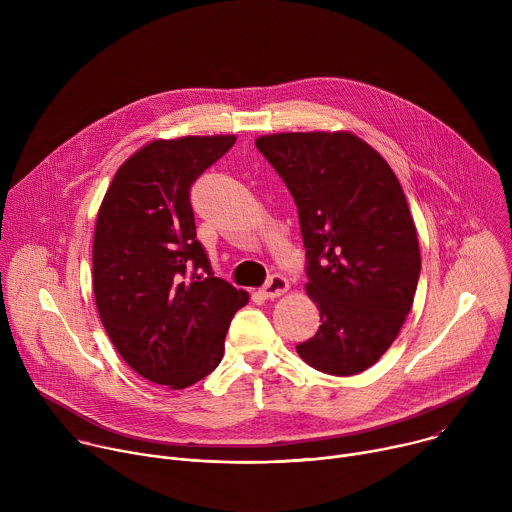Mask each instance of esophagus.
<instances>
[{
    "label": "esophagus",
    "mask_w": 512,
    "mask_h": 512,
    "mask_svg": "<svg viewBox=\"0 0 512 512\" xmlns=\"http://www.w3.org/2000/svg\"><path fill=\"white\" fill-rule=\"evenodd\" d=\"M287 289H289V281L283 275H271L267 279V283L261 287V296L267 300H273V298H279L281 294H285Z\"/></svg>",
    "instance_id": "esophagus-1"
}]
</instances>
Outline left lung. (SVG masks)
<instances>
[{
	"mask_svg": "<svg viewBox=\"0 0 512 512\" xmlns=\"http://www.w3.org/2000/svg\"><path fill=\"white\" fill-rule=\"evenodd\" d=\"M298 206L306 291L320 308L298 354L316 371H367L397 338L421 271L417 231L391 166L348 131L273 133L255 141Z\"/></svg>",
	"mask_w": 512,
	"mask_h": 512,
	"instance_id": "left-lung-1",
	"label": "left lung"
}]
</instances>
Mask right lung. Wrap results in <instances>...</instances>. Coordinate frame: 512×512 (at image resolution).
Instances as JSON below:
<instances>
[{"label": "right lung", "instance_id": "add662e5", "mask_svg": "<svg viewBox=\"0 0 512 512\" xmlns=\"http://www.w3.org/2000/svg\"><path fill=\"white\" fill-rule=\"evenodd\" d=\"M235 135L156 139L113 176L93 241L101 322L129 367L156 385L186 389L210 375L245 289L214 277L196 239L190 188Z\"/></svg>", "mask_w": 512, "mask_h": 512}]
</instances>
